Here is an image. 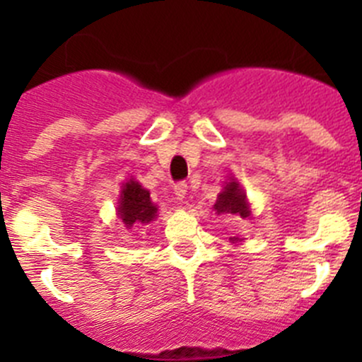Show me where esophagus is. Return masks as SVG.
<instances>
[{"instance_id": "34e87169", "label": "esophagus", "mask_w": 362, "mask_h": 362, "mask_svg": "<svg viewBox=\"0 0 362 362\" xmlns=\"http://www.w3.org/2000/svg\"><path fill=\"white\" fill-rule=\"evenodd\" d=\"M185 194H187V184L185 182H178L177 185H175V196H177V199H184Z\"/></svg>"}]
</instances>
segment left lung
<instances>
[{"mask_svg":"<svg viewBox=\"0 0 362 362\" xmlns=\"http://www.w3.org/2000/svg\"><path fill=\"white\" fill-rule=\"evenodd\" d=\"M214 210L215 214L218 215H238V217L242 218L250 217V208H249V202H247V196L235 178L226 182L224 189H222L221 194L217 196V202L214 204ZM229 240H231L233 243L242 242L240 238H229Z\"/></svg>","mask_w":362,"mask_h":362,"instance_id":"1","label":"left lung"}]
</instances>
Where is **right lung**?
Segmentation results:
<instances>
[{"instance_id":"obj_1","label":"right lung","mask_w":362,"mask_h":362,"mask_svg":"<svg viewBox=\"0 0 362 362\" xmlns=\"http://www.w3.org/2000/svg\"><path fill=\"white\" fill-rule=\"evenodd\" d=\"M117 215L126 228L131 229L133 226L140 228V226H148L158 217V206L152 203L151 192L131 178L122 184Z\"/></svg>"}]
</instances>
